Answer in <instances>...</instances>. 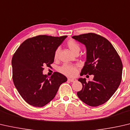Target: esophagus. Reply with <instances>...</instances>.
<instances>
[{"label": "esophagus", "instance_id": "esophagus-1", "mask_svg": "<svg viewBox=\"0 0 130 130\" xmlns=\"http://www.w3.org/2000/svg\"><path fill=\"white\" fill-rule=\"evenodd\" d=\"M68 80L70 82H75L76 81V79H71V78H69V79H68Z\"/></svg>", "mask_w": 130, "mask_h": 130}]
</instances>
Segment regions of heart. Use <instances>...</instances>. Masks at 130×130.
Listing matches in <instances>:
<instances>
[{"label":"heart","mask_w":130,"mask_h":130,"mask_svg":"<svg viewBox=\"0 0 130 130\" xmlns=\"http://www.w3.org/2000/svg\"><path fill=\"white\" fill-rule=\"evenodd\" d=\"M67 46L71 52L75 55L76 53H79L80 51V45L75 40H70L67 42ZM59 49L57 48L55 51L54 54L55 59H57L59 56ZM60 71L64 75L70 77L75 76L77 74V69L75 66L69 64H64L60 69Z\"/></svg>","instance_id":"b5f03b06"}]
</instances>
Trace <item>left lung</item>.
<instances>
[{
	"mask_svg": "<svg viewBox=\"0 0 130 130\" xmlns=\"http://www.w3.org/2000/svg\"><path fill=\"white\" fill-rule=\"evenodd\" d=\"M72 38L86 48V61L80 75H94L92 81L78 79L82 89L77 92L78 97L91 107L101 105L109 100L120 84L123 71L120 57L112 44L100 35L89 33Z\"/></svg>",
	"mask_w": 130,
	"mask_h": 130,
	"instance_id": "obj_1",
	"label": "left lung"
}]
</instances>
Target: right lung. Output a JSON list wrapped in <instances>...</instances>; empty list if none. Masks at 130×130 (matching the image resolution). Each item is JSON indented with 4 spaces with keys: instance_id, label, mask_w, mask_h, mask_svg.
I'll list each match as a JSON object with an SVG mask.
<instances>
[{
    "instance_id": "add662e5",
    "label": "right lung",
    "mask_w": 130,
    "mask_h": 130,
    "mask_svg": "<svg viewBox=\"0 0 130 130\" xmlns=\"http://www.w3.org/2000/svg\"><path fill=\"white\" fill-rule=\"evenodd\" d=\"M67 36L39 35L23 41L12 58V80L22 99L30 105L42 107L55 97L67 78L55 72L51 77L42 74L44 66L54 61L55 51Z\"/></svg>"
}]
</instances>
